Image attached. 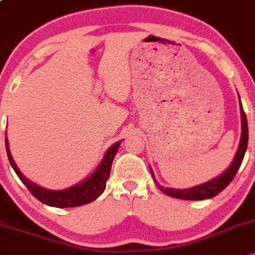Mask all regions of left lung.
I'll return each mask as SVG.
<instances>
[{"label":"left lung","mask_w":255,"mask_h":255,"mask_svg":"<svg viewBox=\"0 0 255 255\" xmlns=\"http://www.w3.org/2000/svg\"><path fill=\"white\" fill-rule=\"evenodd\" d=\"M241 117H242V135H241V141H240L239 149L234 158L231 165L229 166L228 170L224 171L219 177L212 179V181L205 183V184L197 185V187L190 188V189H168V188H164L161 185H158V188L162 193L171 197H176V199H182V200H205V199H211V197L218 195L222 190H224L225 188L230 184V182L233 181L235 174L239 171L240 166L242 164L243 156H245L246 150H247V144H248V124H247V117H246L245 111L241 105ZM151 172V170H150ZM151 176L154 178V174L151 172ZM155 181V179H154Z\"/></svg>","instance_id":"obj_1"}]
</instances>
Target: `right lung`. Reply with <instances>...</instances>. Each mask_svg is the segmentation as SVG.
<instances>
[{
  "mask_svg": "<svg viewBox=\"0 0 255 255\" xmlns=\"http://www.w3.org/2000/svg\"><path fill=\"white\" fill-rule=\"evenodd\" d=\"M119 145L120 142L114 143L112 147L106 151L101 164L96 168L95 172L91 174L89 178L85 179L84 182L79 183L78 185H74L72 188H68L66 190L53 191L43 189V188L33 184L22 176L18 167H16L12 155H10L9 148H8V139L5 137V149H7L8 159H9L10 165H12L15 173L18 174L20 181L26 185L28 191L37 200H39L43 204L48 206H53V207H77V206L89 204V202L94 201L101 195L106 189V182L110 177L113 159L119 149Z\"/></svg>",
  "mask_w": 255,
  "mask_h": 255,
  "instance_id": "1",
  "label": "right lung"
}]
</instances>
